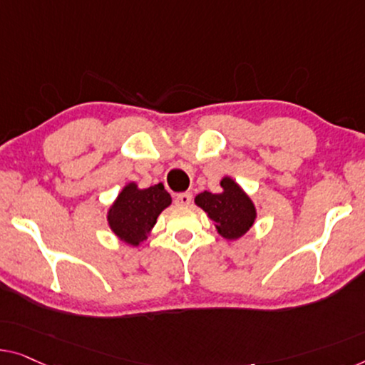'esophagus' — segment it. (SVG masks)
<instances>
[{"instance_id":"34e87169","label":"esophagus","mask_w":365,"mask_h":365,"mask_svg":"<svg viewBox=\"0 0 365 365\" xmlns=\"http://www.w3.org/2000/svg\"><path fill=\"white\" fill-rule=\"evenodd\" d=\"M175 203L178 206H188L192 203V193H178L175 197Z\"/></svg>"}]
</instances>
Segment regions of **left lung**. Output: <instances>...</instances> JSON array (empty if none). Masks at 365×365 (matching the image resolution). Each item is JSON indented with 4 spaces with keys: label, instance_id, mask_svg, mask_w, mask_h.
Listing matches in <instances>:
<instances>
[{
    "label": "left lung",
    "instance_id": "1",
    "mask_svg": "<svg viewBox=\"0 0 365 365\" xmlns=\"http://www.w3.org/2000/svg\"><path fill=\"white\" fill-rule=\"evenodd\" d=\"M221 187V193H200L195 203L215 221L216 230L222 237L237 239L251 230L255 208L251 198L231 178H222Z\"/></svg>",
    "mask_w": 365,
    "mask_h": 365
}]
</instances>
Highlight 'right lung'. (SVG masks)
Masks as SVG:
<instances>
[{
	"mask_svg": "<svg viewBox=\"0 0 365 365\" xmlns=\"http://www.w3.org/2000/svg\"><path fill=\"white\" fill-rule=\"evenodd\" d=\"M170 203V195L162 183L144 190H139L135 183H129L110 208L108 221L119 239L138 246L148 237L157 216Z\"/></svg>",
	"mask_w": 365,
	"mask_h": 365,
	"instance_id": "1",
	"label": "right lung"
}]
</instances>
